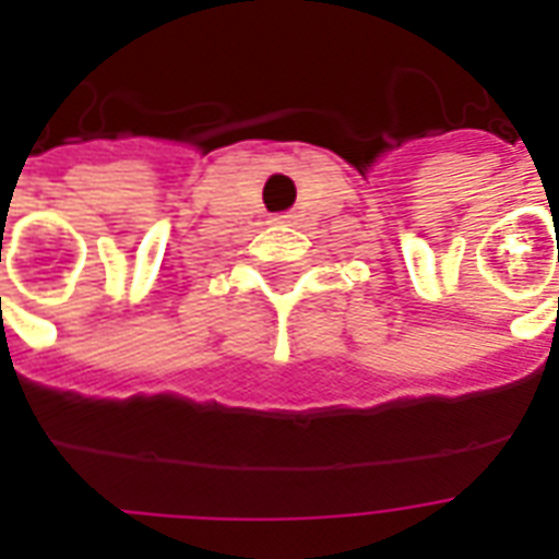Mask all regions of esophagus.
Masks as SVG:
<instances>
[{
	"label": "esophagus",
	"mask_w": 559,
	"mask_h": 559,
	"mask_svg": "<svg viewBox=\"0 0 559 559\" xmlns=\"http://www.w3.org/2000/svg\"><path fill=\"white\" fill-rule=\"evenodd\" d=\"M278 219V223H284V219H289V214H281V217H275Z\"/></svg>",
	"instance_id": "obj_1"
}]
</instances>
